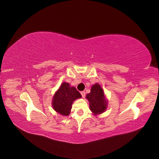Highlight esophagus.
<instances>
[{
    "mask_svg": "<svg viewBox=\"0 0 159 159\" xmlns=\"http://www.w3.org/2000/svg\"><path fill=\"white\" fill-rule=\"evenodd\" d=\"M81 96H82V98H84L85 96V91H81Z\"/></svg>",
    "mask_w": 159,
    "mask_h": 159,
    "instance_id": "esophagus-1",
    "label": "esophagus"
}]
</instances>
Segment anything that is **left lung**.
Segmentation results:
<instances>
[{"mask_svg":"<svg viewBox=\"0 0 159 159\" xmlns=\"http://www.w3.org/2000/svg\"><path fill=\"white\" fill-rule=\"evenodd\" d=\"M85 98L88 100L89 109L95 116L103 113L107 110L108 100L102 86L98 83L91 86L90 93L86 95Z\"/></svg>","mask_w":159,"mask_h":159,"instance_id":"8db88e82","label":"left lung"}]
</instances>
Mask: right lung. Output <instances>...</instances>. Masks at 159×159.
Segmentation results:
<instances>
[{"label": "right lung", "instance_id": "right-lung-1", "mask_svg": "<svg viewBox=\"0 0 159 159\" xmlns=\"http://www.w3.org/2000/svg\"><path fill=\"white\" fill-rule=\"evenodd\" d=\"M81 98V94L75 87L71 86L69 83L63 82L53 96L52 106L55 111L62 116H68L73 102Z\"/></svg>", "mask_w": 159, "mask_h": 159}]
</instances>
